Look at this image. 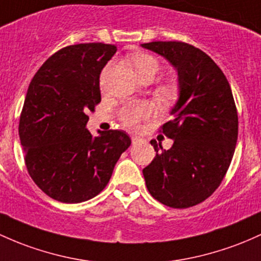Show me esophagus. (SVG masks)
<instances>
[{"label": "esophagus", "mask_w": 261, "mask_h": 261, "mask_svg": "<svg viewBox=\"0 0 261 261\" xmlns=\"http://www.w3.org/2000/svg\"><path fill=\"white\" fill-rule=\"evenodd\" d=\"M131 141H133V144L135 145V144H137V142H139V141H141V139H140L139 136H131Z\"/></svg>", "instance_id": "1"}]
</instances>
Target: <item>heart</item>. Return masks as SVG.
<instances>
[{
    "mask_svg": "<svg viewBox=\"0 0 261 261\" xmlns=\"http://www.w3.org/2000/svg\"><path fill=\"white\" fill-rule=\"evenodd\" d=\"M131 63H133L134 70H135L140 80H153L161 70L160 62L153 56L147 53L136 54L131 58ZM105 71L102 73L101 80L104 79ZM157 95L165 101H171V100L176 99L177 89L173 85H161L157 89ZM151 111H152V109L147 102H133V104H128L127 107L122 109L121 113H120V119L128 127H136L141 120L147 119L151 115Z\"/></svg>",
    "mask_w": 261,
    "mask_h": 261,
    "instance_id": "b5f03b06",
    "label": "heart"
}]
</instances>
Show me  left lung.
I'll return each mask as SVG.
<instances>
[{
	"label": "left lung",
	"instance_id": "left-lung-1",
	"mask_svg": "<svg viewBox=\"0 0 261 261\" xmlns=\"http://www.w3.org/2000/svg\"><path fill=\"white\" fill-rule=\"evenodd\" d=\"M167 59L178 74L179 98L161 130L170 150L151 140L156 156L142 170L154 199L171 208L199 204L219 187L233 159L238 113L224 73L210 56L183 42L141 44Z\"/></svg>",
	"mask_w": 261,
	"mask_h": 261
}]
</instances>
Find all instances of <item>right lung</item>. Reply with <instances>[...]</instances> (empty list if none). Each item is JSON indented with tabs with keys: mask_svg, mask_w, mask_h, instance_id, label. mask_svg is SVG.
I'll return each instance as SVG.
<instances>
[{
	"mask_svg": "<svg viewBox=\"0 0 261 261\" xmlns=\"http://www.w3.org/2000/svg\"><path fill=\"white\" fill-rule=\"evenodd\" d=\"M115 53L114 44L68 45L43 63L28 87L18 126L24 162L34 183L58 202L98 196L131 145L125 131L94 137L85 127L101 101L100 73Z\"/></svg>",
	"mask_w": 261,
	"mask_h": 261,
	"instance_id": "1",
	"label": "right lung"
}]
</instances>
